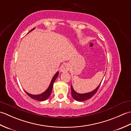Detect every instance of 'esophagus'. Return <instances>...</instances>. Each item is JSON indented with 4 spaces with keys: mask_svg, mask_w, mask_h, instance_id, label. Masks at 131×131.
Returning <instances> with one entry per match:
<instances>
[{
    "mask_svg": "<svg viewBox=\"0 0 131 131\" xmlns=\"http://www.w3.org/2000/svg\"><path fill=\"white\" fill-rule=\"evenodd\" d=\"M69 70V65L68 64H64L62 65L60 68V71L61 73H64V72H67Z\"/></svg>",
    "mask_w": 131,
    "mask_h": 131,
    "instance_id": "1",
    "label": "esophagus"
}]
</instances>
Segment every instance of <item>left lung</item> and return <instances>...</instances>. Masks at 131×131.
<instances>
[{"label": "left lung", "mask_w": 131, "mask_h": 131, "mask_svg": "<svg viewBox=\"0 0 131 131\" xmlns=\"http://www.w3.org/2000/svg\"><path fill=\"white\" fill-rule=\"evenodd\" d=\"M101 82L100 83V84L99 85L98 87H97L95 90H94L93 91L90 92H88V93H77V92L75 91V90L73 89V85H71V95L72 97H73V98L77 100V101H80V102H82V101H84L85 100H87L91 99L92 97H93L95 93L97 92V90H98V89L99 88V87L100 84H101Z\"/></svg>", "instance_id": "8db88e82"}]
</instances>
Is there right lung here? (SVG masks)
<instances>
[{
    "label": "right lung",
    "mask_w": 131,
    "mask_h": 131,
    "mask_svg": "<svg viewBox=\"0 0 131 131\" xmlns=\"http://www.w3.org/2000/svg\"><path fill=\"white\" fill-rule=\"evenodd\" d=\"M34 29H35V27H34V28H33L32 30H30V31H29V32L30 31H32V30H34ZM58 73H58V71H57V73L55 74L54 77H53V78H52V79L51 80V83H50V84L49 85L48 88H47V90L45 92H44L43 93H41V94H36V95H35V94H30L29 93L25 91V92L27 93V95H28L30 97V98H31L32 99L37 100V101H45V100H46L47 99H48V97L50 96V95H51V92H52V88H53V83H54V82L55 81V80L56 79V78H57L58 75Z\"/></svg>",
    "instance_id": "1"
}]
</instances>
